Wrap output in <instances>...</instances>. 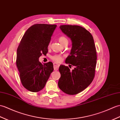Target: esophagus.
I'll return each instance as SVG.
<instances>
[{"mask_svg":"<svg viewBox=\"0 0 120 120\" xmlns=\"http://www.w3.org/2000/svg\"><path fill=\"white\" fill-rule=\"evenodd\" d=\"M59 66L60 65L59 64H58L57 63H54V70L55 71H57L58 70V69H59Z\"/></svg>","mask_w":120,"mask_h":120,"instance_id":"34e87169","label":"esophagus"}]
</instances>
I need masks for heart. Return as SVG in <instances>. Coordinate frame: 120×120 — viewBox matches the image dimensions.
<instances>
[{"mask_svg": "<svg viewBox=\"0 0 120 120\" xmlns=\"http://www.w3.org/2000/svg\"><path fill=\"white\" fill-rule=\"evenodd\" d=\"M65 41H68V40H67V39L65 38L64 37H61L59 38V41L61 44H62L63 42H64ZM52 60L57 62H60L63 60V57L61 56V55H56L53 56L52 57Z\"/></svg>", "mask_w": 120, "mask_h": 120, "instance_id": "b5f03b06", "label": "heart"}]
</instances>
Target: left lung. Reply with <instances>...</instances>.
<instances>
[{
  "label": "left lung",
  "mask_w": 120,
  "mask_h": 120,
  "mask_svg": "<svg viewBox=\"0 0 120 120\" xmlns=\"http://www.w3.org/2000/svg\"><path fill=\"white\" fill-rule=\"evenodd\" d=\"M60 29L72 42L70 55L65 63L75 68L71 71L68 67L60 65L58 85L64 93L74 95L84 90L93 81L97 63L96 47L93 36L84 27L62 25Z\"/></svg>",
  "instance_id": "1"
}]
</instances>
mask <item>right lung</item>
<instances>
[{
    "instance_id": "right-lung-1",
    "label": "right lung",
    "mask_w": 120,
    "mask_h": 120,
    "mask_svg": "<svg viewBox=\"0 0 120 120\" xmlns=\"http://www.w3.org/2000/svg\"><path fill=\"white\" fill-rule=\"evenodd\" d=\"M56 25L36 24L27 30L17 50L16 65L22 84L26 90L38 92L45 86L54 70L51 62L42 64L41 56L48 52V45Z\"/></svg>"
}]
</instances>
